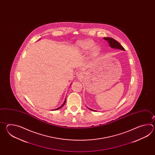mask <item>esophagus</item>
<instances>
[{"label":"esophagus","instance_id":"obj_1","mask_svg":"<svg viewBox=\"0 0 155 155\" xmlns=\"http://www.w3.org/2000/svg\"><path fill=\"white\" fill-rule=\"evenodd\" d=\"M81 74H82V73H81V72H78V73H77V75L80 76V75H81Z\"/></svg>","mask_w":155,"mask_h":155}]
</instances>
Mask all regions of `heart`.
I'll use <instances>...</instances> for the list:
<instances>
[{
  "mask_svg": "<svg viewBox=\"0 0 155 155\" xmlns=\"http://www.w3.org/2000/svg\"><path fill=\"white\" fill-rule=\"evenodd\" d=\"M95 45V43L91 40H85L79 43V46L81 49L85 51H89L92 49L94 53L96 54L99 52V48L98 46Z\"/></svg>",
  "mask_w": 155,
  "mask_h": 155,
  "instance_id": "b5f03b06",
  "label": "heart"
}]
</instances>
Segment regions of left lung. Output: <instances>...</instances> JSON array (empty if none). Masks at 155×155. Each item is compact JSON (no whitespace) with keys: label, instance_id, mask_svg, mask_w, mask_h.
<instances>
[{"label":"left lung","instance_id":"8db88e82","mask_svg":"<svg viewBox=\"0 0 155 155\" xmlns=\"http://www.w3.org/2000/svg\"><path fill=\"white\" fill-rule=\"evenodd\" d=\"M104 39L108 41V43L110 44V46H111L112 48H116V49H119L122 50H125V49L124 48V47L117 41H116L114 39L109 38V37L104 38ZM89 109L92 110V111H95V110H93L91 109Z\"/></svg>","mask_w":155,"mask_h":155}]
</instances>
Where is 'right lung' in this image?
I'll use <instances>...</instances> for the list:
<instances>
[{
  "instance_id": "right-lung-1",
  "label": "right lung",
  "mask_w": 155,
  "mask_h": 155,
  "mask_svg": "<svg viewBox=\"0 0 155 155\" xmlns=\"http://www.w3.org/2000/svg\"><path fill=\"white\" fill-rule=\"evenodd\" d=\"M65 102H66V100H65V102H64V104H63V105H62L61 106H60V107H59V108H58V109H54V110H59V109H60V108H61V107H63V106L64 105V104H65Z\"/></svg>"
}]
</instances>
